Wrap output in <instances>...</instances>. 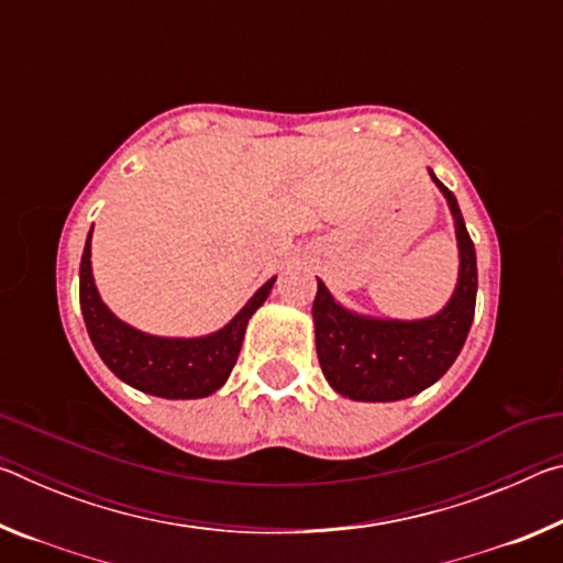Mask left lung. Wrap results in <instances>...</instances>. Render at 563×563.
I'll use <instances>...</instances> for the list:
<instances>
[{
	"label": "left lung",
	"instance_id": "1",
	"mask_svg": "<svg viewBox=\"0 0 563 563\" xmlns=\"http://www.w3.org/2000/svg\"><path fill=\"white\" fill-rule=\"evenodd\" d=\"M452 208L460 241V283L440 316L399 322L352 316L318 280L312 302L322 375L340 395L362 402H393L434 385L460 355L476 305V253L456 198L430 174Z\"/></svg>",
	"mask_w": 563,
	"mask_h": 563
}]
</instances>
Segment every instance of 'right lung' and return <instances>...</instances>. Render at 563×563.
I'll return each mask as SVG.
<instances>
[{"instance_id": "obj_1", "label": "right lung", "mask_w": 563, "mask_h": 563, "mask_svg": "<svg viewBox=\"0 0 563 563\" xmlns=\"http://www.w3.org/2000/svg\"><path fill=\"white\" fill-rule=\"evenodd\" d=\"M91 233L79 268V302L99 357L123 383L166 399L208 397L221 387L238 360L245 325L273 288L268 280L223 330L208 338H154L133 330L101 302L91 278Z\"/></svg>"}]
</instances>
